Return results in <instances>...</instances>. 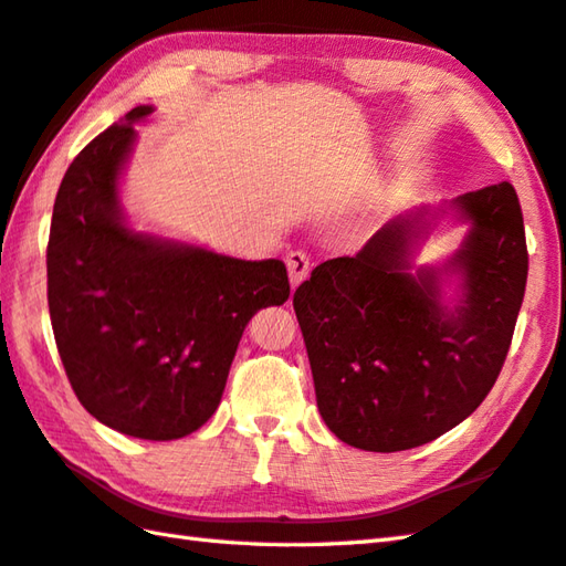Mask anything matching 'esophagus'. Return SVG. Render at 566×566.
Instances as JSON below:
<instances>
[{
	"label": "esophagus",
	"mask_w": 566,
	"mask_h": 566,
	"mask_svg": "<svg viewBox=\"0 0 566 566\" xmlns=\"http://www.w3.org/2000/svg\"><path fill=\"white\" fill-rule=\"evenodd\" d=\"M286 270H290V282L292 286H298L302 284L306 276H308V270H311V260L306 252L302 250H292L290 255H286Z\"/></svg>",
	"instance_id": "34e87169"
}]
</instances>
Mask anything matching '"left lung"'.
Listing matches in <instances>:
<instances>
[{"label":"left lung","mask_w":566,"mask_h":566,"mask_svg":"<svg viewBox=\"0 0 566 566\" xmlns=\"http://www.w3.org/2000/svg\"><path fill=\"white\" fill-rule=\"evenodd\" d=\"M461 248L416 265L440 220ZM527 280L518 195L499 182L384 223L355 258L321 262L294 292L316 403L335 438L399 452L460 426L494 387Z\"/></svg>","instance_id":"8db88e82"}]
</instances>
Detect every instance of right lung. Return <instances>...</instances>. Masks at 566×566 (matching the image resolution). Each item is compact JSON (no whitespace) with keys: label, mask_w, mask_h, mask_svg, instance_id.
<instances>
[{"label":"right lung","mask_w":566,"mask_h":566,"mask_svg":"<svg viewBox=\"0 0 566 566\" xmlns=\"http://www.w3.org/2000/svg\"><path fill=\"white\" fill-rule=\"evenodd\" d=\"M140 104L84 148L60 182L48 238V308L80 403L124 436L177 440L221 403L240 335L290 298L282 260H240L136 231L122 177Z\"/></svg>","instance_id":"1"}]
</instances>
